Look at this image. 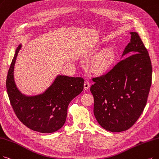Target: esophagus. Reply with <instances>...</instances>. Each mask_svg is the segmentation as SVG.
<instances>
[{
	"instance_id": "obj_1",
	"label": "esophagus",
	"mask_w": 159,
	"mask_h": 159,
	"mask_svg": "<svg viewBox=\"0 0 159 159\" xmlns=\"http://www.w3.org/2000/svg\"><path fill=\"white\" fill-rule=\"evenodd\" d=\"M90 87V85H89V82L88 81H85L84 82V89L85 90H87L89 89V88Z\"/></svg>"
}]
</instances>
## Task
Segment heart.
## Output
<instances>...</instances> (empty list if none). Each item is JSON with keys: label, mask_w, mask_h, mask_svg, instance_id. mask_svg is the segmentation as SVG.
<instances>
[{"label": "heart", "mask_w": 159, "mask_h": 159, "mask_svg": "<svg viewBox=\"0 0 159 159\" xmlns=\"http://www.w3.org/2000/svg\"><path fill=\"white\" fill-rule=\"evenodd\" d=\"M115 61V51L112 48H107L102 50L91 59L89 62V67L95 74H104L110 70Z\"/></svg>", "instance_id": "b5f03b06"}]
</instances>
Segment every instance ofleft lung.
Instances as JSON below:
<instances>
[{"label":"left lung","mask_w":159,"mask_h":159,"mask_svg":"<svg viewBox=\"0 0 159 159\" xmlns=\"http://www.w3.org/2000/svg\"><path fill=\"white\" fill-rule=\"evenodd\" d=\"M130 34V41L120 61L106 74L93 78L94 84L91 87L95 118L110 132L126 130L136 123L147 103L151 85L148 50L138 33ZM126 55L130 56L124 59Z\"/></svg>","instance_id":"obj_1"}]
</instances>
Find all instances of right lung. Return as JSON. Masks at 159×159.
<instances>
[{"label":"right lung","instance_id":"1","mask_svg":"<svg viewBox=\"0 0 159 159\" xmlns=\"http://www.w3.org/2000/svg\"><path fill=\"white\" fill-rule=\"evenodd\" d=\"M22 47L19 44L6 80L8 95L16 115L30 129L40 133H52L65 125L70 102L84 89L82 78L57 75L40 94L29 96L17 88L14 80V66Z\"/></svg>","mask_w":159,"mask_h":159}]
</instances>
